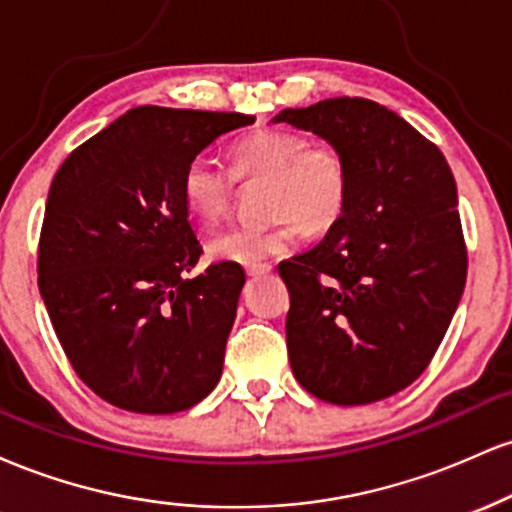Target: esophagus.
<instances>
[{
	"instance_id": "1",
	"label": "esophagus",
	"mask_w": 512,
	"mask_h": 512,
	"mask_svg": "<svg viewBox=\"0 0 512 512\" xmlns=\"http://www.w3.org/2000/svg\"><path fill=\"white\" fill-rule=\"evenodd\" d=\"M245 272H248V276H262V274H269L272 272V264L269 262H252L245 267Z\"/></svg>"
}]
</instances>
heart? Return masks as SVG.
<instances>
[{
	"mask_svg": "<svg viewBox=\"0 0 512 512\" xmlns=\"http://www.w3.org/2000/svg\"><path fill=\"white\" fill-rule=\"evenodd\" d=\"M231 166L209 154L187 161L180 195L202 223H216L231 209L240 182L267 180V223H240L216 233L207 250L214 260L252 264L284 255L310 231H330L342 221L351 199V163L334 142H310L296 129L262 127L243 134L228 149Z\"/></svg>",
	"mask_w": 512,
	"mask_h": 512,
	"instance_id": "b5f03b06",
	"label": "heart"
}]
</instances>
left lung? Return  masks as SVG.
Returning <instances> with one entry per match:
<instances>
[{
	"instance_id": "8db88e82",
	"label": "left lung",
	"mask_w": 512,
	"mask_h": 512,
	"mask_svg": "<svg viewBox=\"0 0 512 512\" xmlns=\"http://www.w3.org/2000/svg\"><path fill=\"white\" fill-rule=\"evenodd\" d=\"M274 122L339 144L351 163L342 221L279 264L293 375L322 402H378L424 373L462 298L455 178L436 144L368 98L289 108Z\"/></svg>"
}]
</instances>
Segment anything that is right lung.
I'll return each mask as SVG.
<instances>
[{"mask_svg": "<svg viewBox=\"0 0 512 512\" xmlns=\"http://www.w3.org/2000/svg\"><path fill=\"white\" fill-rule=\"evenodd\" d=\"M255 117L142 105L64 158L38 243V289L64 354L113 407L175 414L221 378L245 284L209 264L180 195L187 161Z\"/></svg>", "mask_w": 512, "mask_h": 512, "instance_id": "1", "label": "right lung"}]
</instances>
